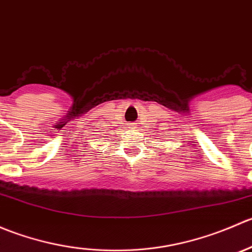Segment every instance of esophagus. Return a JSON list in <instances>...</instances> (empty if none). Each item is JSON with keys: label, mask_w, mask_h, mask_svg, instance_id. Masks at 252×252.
Instances as JSON below:
<instances>
[{"label": "esophagus", "mask_w": 252, "mask_h": 252, "mask_svg": "<svg viewBox=\"0 0 252 252\" xmlns=\"http://www.w3.org/2000/svg\"><path fill=\"white\" fill-rule=\"evenodd\" d=\"M129 126H130V128H136V126H138V123H129Z\"/></svg>", "instance_id": "obj_1"}]
</instances>
